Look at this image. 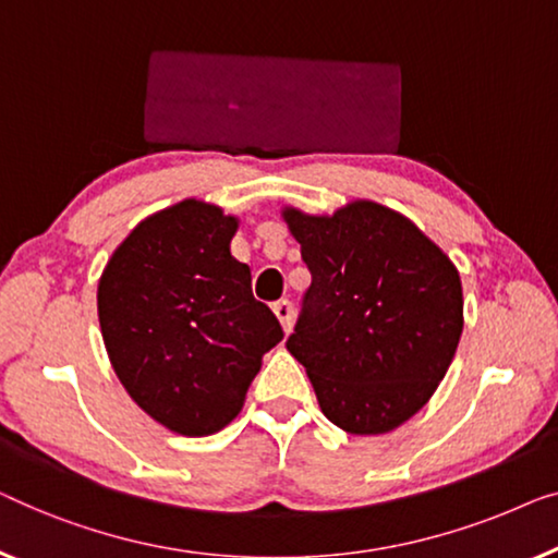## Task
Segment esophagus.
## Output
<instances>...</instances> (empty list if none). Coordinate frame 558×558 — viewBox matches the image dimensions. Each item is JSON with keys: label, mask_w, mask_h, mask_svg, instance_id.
I'll list each match as a JSON object with an SVG mask.
<instances>
[{"label": "esophagus", "mask_w": 558, "mask_h": 558, "mask_svg": "<svg viewBox=\"0 0 558 558\" xmlns=\"http://www.w3.org/2000/svg\"><path fill=\"white\" fill-rule=\"evenodd\" d=\"M272 311H276V316L280 320L282 331H290V326H293V303L290 301H278L276 305H272Z\"/></svg>", "instance_id": "esophagus-1"}]
</instances>
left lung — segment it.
<instances>
[{"mask_svg":"<svg viewBox=\"0 0 558 558\" xmlns=\"http://www.w3.org/2000/svg\"><path fill=\"white\" fill-rule=\"evenodd\" d=\"M311 270L286 341L320 412L351 435H384L417 414L462 333L458 268L410 219L376 202L331 217L282 211Z\"/></svg>","mask_w":558,"mask_h":558,"instance_id":"left-lung-1","label":"left lung"}]
</instances>
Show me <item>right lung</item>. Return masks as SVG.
<instances>
[{
  "instance_id": "right-lung-1",
  "label": "right lung",
  "mask_w": 558,
  "mask_h": 558,
  "mask_svg": "<svg viewBox=\"0 0 558 558\" xmlns=\"http://www.w3.org/2000/svg\"><path fill=\"white\" fill-rule=\"evenodd\" d=\"M238 219L184 199L136 225L98 282V320L133 402L171 433L215 435L238 417L282 328L255 301L230 242Z\"/></svg>"
}]
</instances>
